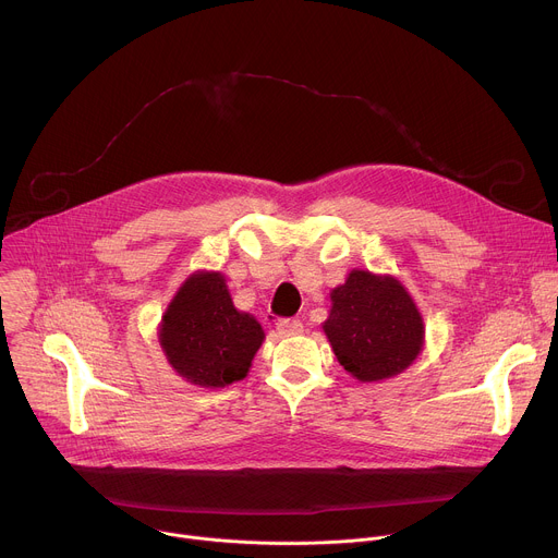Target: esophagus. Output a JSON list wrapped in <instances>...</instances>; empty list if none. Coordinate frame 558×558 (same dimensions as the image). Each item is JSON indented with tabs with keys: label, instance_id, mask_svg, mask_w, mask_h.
I'll use <instances>...</instances> for the list:
<instances>
[{
	"label": "esophagus",
	"instance_id": "34e87169",
	"mask_svg": "<svg viewBox=\"0 0 558 558\" xmlns=\"http://www.w3.org/2000/svg\"><path fill=\"white\" fill-rule=\"evenodd\" d=\"M276 329L282 336H298V333H302V323L300 320H289V317H282V320H278Z\"/></svg>",
	"mask_w": 558,
	"mask_h": 558
}]
</instances>
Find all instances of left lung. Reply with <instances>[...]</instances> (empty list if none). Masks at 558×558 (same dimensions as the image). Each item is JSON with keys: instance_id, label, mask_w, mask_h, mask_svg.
I'll return each mask as SVG.
<instances>
[{"instance_id": "8db88e82", "label": "left lung", "mask_w": 558, "mask_h": 558, "mask_svg": "<svg viewBox=\"0 0 558 558\" xmlns=\"http://www.w3.org/2000/svg\"><path fill=\"white\" fill-rule=\"evenodd\" d=\"M323 331L344 371L360 381L404 373L424 349V317L390 274L353 269L331 293Z\"/></svg>"}]
</instances>
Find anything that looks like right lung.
Listing matches in <instances>:
<instances>
[{
    "mask_svg": "<svg viewBox=\"0 0 558 558\" xmlns=\"http://www.w3.org/2000/svg\"><path fill=\"white\" fill-rule=\"evenodd\" d=\"M158 342L170 366L201 388H225L247 377L265 342L256 317L233 306L220 271H194L168 304Z\"/></svg>",
    "mask_w": 558,
    "mask_h": 558,
    "instance_id": "obj_1",
    "label": "right lung"
}]
</instances>
